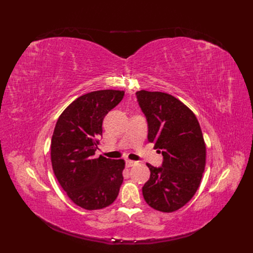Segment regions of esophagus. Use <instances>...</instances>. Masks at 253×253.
<instances>
[{"instance_id":"1","label":"esophagus","mask_w":253,"mask_h":253,"mask_svg":"<svg viewBox=\"0 0 253 253\" xmlns=\"http://www.w3.org/2000/svg\"><path fill=\"white\" fill-rule=\"evenodd\" d=\"M136 164V162L135 161H132V160H126V166L127 167H132V166H134Z\"/></svg>"}]
</instances>
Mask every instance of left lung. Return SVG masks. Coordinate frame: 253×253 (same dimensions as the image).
Wrapping results in <instances>:
<instances>
[{
    "instance_id": "obj_1",
    "label": "left lung",
    "mask_w": 253,
    "mask_h": 253,
    "mask_svg": "<svg viewBox=\"0 0 253 253\" xmlns=\"http://www.w3.org/2000/svg\"><path fill=\"white\" fill-rule=\"evenodd\" d=\"M136 97L148 121V139L163 155L161 167L147 163L151 176L142 187L143 198L156 210L176 211L196 194L205 169L200 124L187 105L167 93L140 90Z\"/></svg>"
}]
</instances>
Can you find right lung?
I'll return each instance as SVG.
<instances>
[{
  "label": "right lung",
  "mask_w": 253,
  "mask_h": 253,
  "mask_svg": "<svg viewBox=\"0 0 253 253\" xmlns=\"http://www.w3.org/2000/svg\"><path fill=\"white\" fill-rule=\"evenodd\" d=\"M124 91L98 90L78 97L59 116L51 139L54 174L71 200L87 210L111 205L123 182L125 161L95 158L105 115Z\"/></svg>",
  "instance_id": "add662e5"
}]
</instances>
